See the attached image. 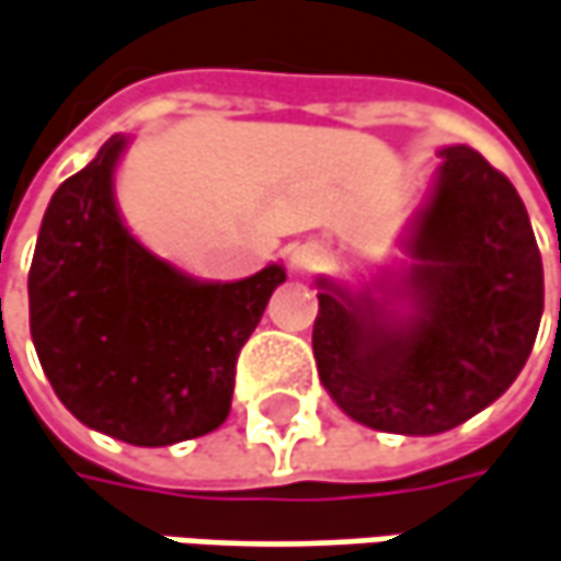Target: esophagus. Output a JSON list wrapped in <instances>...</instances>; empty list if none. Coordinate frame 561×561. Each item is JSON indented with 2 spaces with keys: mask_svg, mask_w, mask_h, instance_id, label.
I'll use <instances>...</instances> for the list:
<instances>
[{
  "mask_svg": "<svg viewBox=\"0 0 561 561\" xmlns=\"http://www.w3.org/2000/svg\"><path fill=\"white\" fill-rule=\"evenodd\" d=\"M319 262H322V249L312 245V242L294 245V252H290V267H294V271H312Z\"/></svg>",
  "mask_w": 561,
  "mask_h": 561,
  "instance_id": "obj_1",
  "label": "esophagus"
}]
</instances>
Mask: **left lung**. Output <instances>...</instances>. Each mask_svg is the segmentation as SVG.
I'll return each mask as SVG.
<instances>
[{
  "label": "left lung",
  "instance_id": "1",
  "mask_svg": "<svg viewBox=\"0 0 561 561\" xmlns=\"http://www.w3.org/2000/svg\"><path fill=\"white\" fill-rule=\"evenodd\" d=\"M438 157L407 242L413 265L394 287L410 316L319 280V378L351 420L381 433H448L490 407L524 369L543 316V262L515 185L467 145Z\"/></svg>",
  "mask_w": 561,
  "mask_h": 561
}]
</instances>
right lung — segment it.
Instances as JSON below:
<instances>
[{
  "mask_svg": "<svg viewBox=\"0 0 561 561\" xmlns=\"http://www.w3.org/2000/svg\"><path fill=\"white\" fill-rule=\"evenodd\" d=\"M126 135L56 188L27 274L31 337L56 398L128 445L160 448L217 430L237 356L280 265L237 284H202L131 237L113 202Z\"/></svg>",
  "mask_w": 561,
  "mask_h": 561,
  "instance_id": "add662e5",
  "label": "right lung"
}]
</instances>
